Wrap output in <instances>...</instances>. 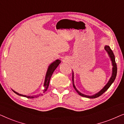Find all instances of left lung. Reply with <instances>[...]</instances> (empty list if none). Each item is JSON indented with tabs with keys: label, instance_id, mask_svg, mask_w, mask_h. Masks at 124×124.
<instances>
[{
	"label": "left lung",
	"instance_id": "8db88e82",
	"mask_svg": "<svg viewBox=\"0 0 124 124\" xmlns=\"http://www.w3.org/2000/svg\"><path fill=\"white\" fill-rule=\"evenodd\" d=\"M104 50L106 51L107 52V54H108V56H109L110 59H111V60L112 62V67H112V76H111V78H109V81H108V82H107V84L106 85L104 86V87H103L101 91H99V92L96 93V94L93 95H87L84 94H82V93H81V92H79V91L77 89V88L76 87V86H75V85H74V73H73H73H72L73 74V76H72L73 85L74 89L76 90V91H77V93L79 95L84 96V97H85V98H91V99L98 98V97H99V96H101V95H102L103 93L105 92V91H106L108 89V88L111 86V85L112 84V83L114 82L115 79V78H116V77L117 75V65H116V62H115V55H114V54H113V51L111 50V48H110V47L109 46H107V45L105 46Z\"/></svg>",
	"mask_w": 124,
	"mask_h": 124
}]
</instances>
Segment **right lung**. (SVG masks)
Segmentation results:
<instances>
[{
    "label": "right lung",
    "instance_id": "add662e5",
    "mask_svg": "<svg viewBox=\"0 0 124 124\" xmlns=\"http://www.w3.org/2000/svg\"><path fill=\"white\" fill-rule=\"evenodd\" d=\"M61 62V61L59 59L57 60H56L55 62H52L51 64H50V65L48 66V69H47L46 74V76H45V82H44V89L43 90V93L46 92L47 91V89H48V86H49V84H50V80L52 74L53 73L54 71L56 68L58 67L59 64ZM12 91L14 92L15 93H16V94H17L18 95L21 96H24V97L28 98H37L38 96H39L40 95H42V94H39V95H23L21 94H19V93L16 92V91L12 90Z\"/></svg>",
    "mask_w": 124,
    "mask_h": 124
}]
</instances>
